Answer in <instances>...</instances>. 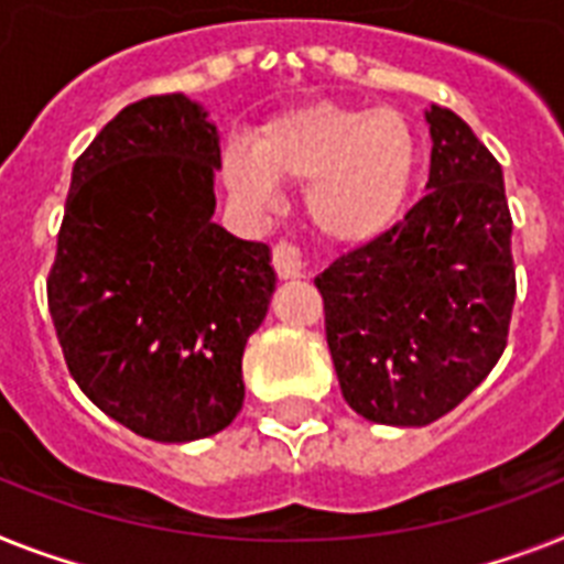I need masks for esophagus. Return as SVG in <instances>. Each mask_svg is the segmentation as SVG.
Segmentation results:
<instances>
[{
  "mask_svg": "<svg viewBox=\"0 0 564 564\" xmlns=\"http://www.w3.org/2000/svg\"><path fill=\"white\" fill-rule=\"evenodd\" d=\"M273 268H276L279 279H302L308 276L305 271V262H302V253L288 241H279L273 248Z\"/></svg>",
  "mask_w": 564,
  "mask_h": 564,
  "instance_id": "esophagus-1",
  "label": "esophagus"
}]
</instances>
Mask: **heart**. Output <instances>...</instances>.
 Wrapping results in <instances>:
<instances>
[{
  "mask_svg": "<svg viewBox=\"0 0 564 564\" xmlns=\"http://www.w3.org/2000/svg\"><path fill=\"white\" fill-rule=\"evenodd\" d=\"M417 138L398 109L314 104L264 123L253 143L232 141L221 175L236 198L271 207L279 184H305L311 225L334 245H369L406 207Z\"/></svg>",
  "mask_w": 564,
  "mask_h": 564,
  "instance_id": "heart-1",
  "label": "heart"
}]
</instances>
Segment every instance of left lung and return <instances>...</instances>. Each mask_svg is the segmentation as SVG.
<instances>
[{
	"mask_svg": "<svg viewBox=\"0 0 564 564\" xmlns=\"http://www.w3.org/2000/svg\"><path fill=\"white\" fill-rule=\"evenodd\" d=\"M423 118L426 195L314 279L343 398L386 426L453 412L499 362L516 300L499 161L455 111L430 106Z\"/></svg>",
	"mask_w": 564,
	"mask_h": 564,
	"instance_id": "8db88e82",
	"label": "left lung"
}]
</instances>
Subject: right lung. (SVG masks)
I'll use <instances>...</instances> for the list:
<instances>
[{"label":"right lung","mask_w":564,"mask_h":564,"mask_svg":"<svg viewBox=\"0 0 564 564\" xmlns=\"http://www.w3.org/2000/svg\"><path fill=\"white\" fill-rule=\"evenodd\" d=\"M218 126L187 95L104 126L72 172L48 308L91 403L161 444L241 412V355L276 288L271 250L213 221Z\"/></svg>","instance_id":"obj_1"}]
</instances>
